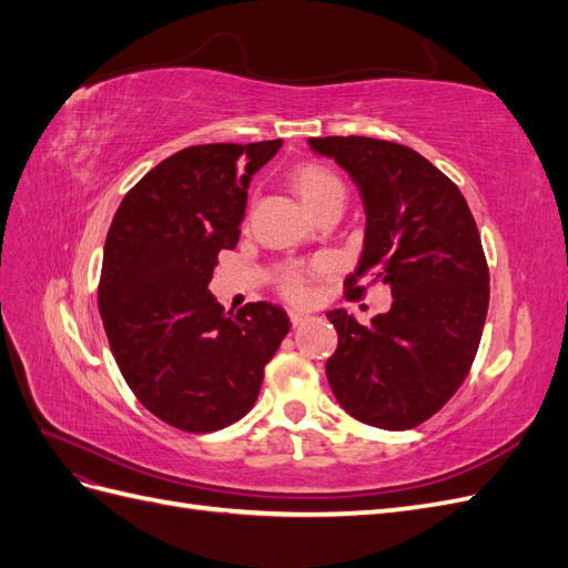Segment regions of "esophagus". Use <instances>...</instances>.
I'll return each mask as SVG.
<instances>
[{
	"label": "esophagus",
	"instance_id": "obj_1",
	"mask_svg": "<svg viewBox=\"0 0 568 568\" xmlns=\"http://www.w3.org/2000/svg\"><path fill=\"white\" fill-rule=\"evenodd\" d=\"M305 320H307V315H305V313H298V311H294V313H291V324H294V326L303 324Z\"/></svg>",
	"mask_w": 568,
	"mask_h": 568
}]
</instances>
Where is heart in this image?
<instances>
[{"mask_svg":"<svg viewBox=\"0 0 568 568\" xmlns=\"http://www.w3.org/2000/svg\"><path fill=\"white\" fill-rule=\"evenodd\" d=\"M294 186H296L298 196L303 199V203L311 211L322 199H326L332 192H338V189H343L341 180L332 173V170H326L324 165H317V163L301 165L294 173ZM282 288L291 301L305 303V301L313 298L311 277H307L303 270H288L284 274V280H282Z\"/></svg>","mask_w":568,"mask_h":568,"instance_id":"b5f03b06","label":"heart"}]
</instances>
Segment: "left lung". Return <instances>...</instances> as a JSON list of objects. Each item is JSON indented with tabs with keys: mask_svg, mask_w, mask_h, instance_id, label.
<instances>
[{
	"mask_svg": "<svg viewBox=\"0 0 568 568\" xmlns=\"http://www.w3.org/2000/svg\"><path fill=\"white\" fill-rule=\"evenodd\" d=\"M307 144L346 170L363 196L365 242L346 284L369 274L393 296L369 324L343 307L326 313L338 334L326 379L357 422L415 428L467 379L484 334L490 277L474 215L455 182L403 144L372 136Z\"/></svg>",
	"mask_w": 568,
	"mask_h": 568,
	"instance_id": "obj_1",
	"label": "left lung"
}]
</instances>
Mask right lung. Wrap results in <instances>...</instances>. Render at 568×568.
Here are the masks:
<instances>
[{"instance_id": "1", "label": "right lung", "mask_w": 568, "mask_h": 568, "mask_svg": "<svg viewBox=\"0 0 568 568\" xmlns=\"http://www.w3.org/2000/svg\"><path fill=\"white\" fill-rule=\"evenodd\" d=\"M282 140L201 144L161 161L118 205L99 313L120 374L151 415L189 434L242 419L291 322L257 301L225 313L209 291L234 248L251 178Z\"/></svg>"}]
</instances>
